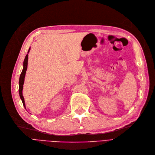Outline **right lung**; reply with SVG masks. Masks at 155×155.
Wrapping results in <instances>:
<instances>
[{
	"instance_id": "add662e5",
	"label": "right lung",
	"mask_w": 155,
	"mask_h": 155,
	"mask_svg": "<svg viewBox=\"0 0 155 155\" xmlns=\"http://www.w3.org/2000/svg\"><path fill=\"white\" fill-rule=\"evenodd\" d=\"M30 48H29V50L28 51V54L29 52V50H30ZM28 54H27L25 57V61L23 62V71L21 72V74L19 77V94L20 96V98L23 102V104L24 107L26 108V105H25V99L23 96V84H24V82H25V75H26V72L28 68Z\"/></svg>"
}]
</instances>
